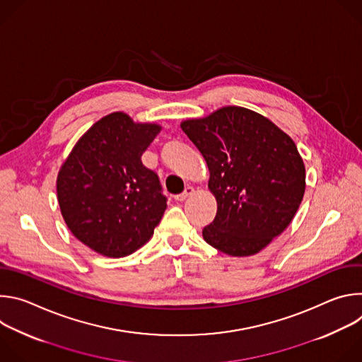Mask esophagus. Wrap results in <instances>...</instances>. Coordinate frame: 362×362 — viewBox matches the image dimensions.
I'll use <instances>...</instances> for the list:
<instances>
[{
  "instance_id": "1",
  "label": "esophagus",
  "mask_w": 362,
  "mask_h": 362,
  "mask_svg": "<svg viewBox=\"0 0 362 362\" xmlns=\"http://www.w3.org/2000/svg\"><path fill=\"white\" fill-rule=\"evenodd\" d=\"M192 193H193V187H192V186H186L182 193H179V194L175 196V199H176V200H185V199H186L187 196H190Z\"/></svg>"
}]
</instances>
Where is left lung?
<instances>
[{"instance_id":"obj_1","label":"left lung","mask_w":362,"mask_h":362,"mask_svg":"<svg viewBox=\"0 0 362 362\" xmlns=\"http://www.w3.org/2000/svg\"><path fill=\"white\" fill-rule=\"evenodd\" d=\"M180 127L208 163V186L218 202L203 239L230 256L262 250L292 222L305 193V166L293 140L238 106Z\"/></svg>"}]
</instances>
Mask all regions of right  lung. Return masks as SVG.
Here are the masks:
<instances>
[{
  "mask_svg": "<svg viewBox=\"0 0 362 362\" xmlns=\"http://www.w3.org/2000/svg\"><path fill=\"white\" fill-rule=\"evenodd\" d=\"M160 129L112 113L81 136L59 172L69 229L103 256L123 257L141 247L168 208L159 176L141 163Z\"/></svg>",
  "mask_w": 362,
  "mask_h": 362,
  "instance_id": "1",
  "label": "right lung"
}]
</instances>
